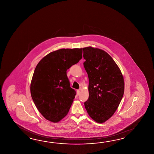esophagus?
Here are the masks:
<instances>
[{
	"label": "esophagus",
	"mask_w": 154,
	"mask_h": 154,
	"mask_svg": "<svg viewBox=\"0 0 154 154\" xmlns=\"http://www.w3.org/2000/svg\"><path fill=\"white\" fill-rule=\"evenodd\" d=\"M76 94H77V95H78V96L80 94V90H77V91H76Z\"/></svg>",
	"instance_id": "esophagus-1"
}]
</instances>
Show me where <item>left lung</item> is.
<instances>
[{"label":"left lung","instance_id":"1","mask_svg":"<svg viewBox=\"0 0 154 154\" xmlns=\"http://www.w3.org/2000/svg\"><path fill=\"white\" fill-rule=\"evenodd\" d=\"M84 66L88 75V100L85 107L90 117L102 123L115 113L125 91L121 71L104 51L91 47L82 48Z\"/></svg>","mask_w":154,"mask_h":154}]
</instances>
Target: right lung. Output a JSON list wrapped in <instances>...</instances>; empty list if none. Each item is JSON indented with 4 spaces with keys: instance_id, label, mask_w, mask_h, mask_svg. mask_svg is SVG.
Masks as SVG:
<instances>
[{
    "instance_id": "obj_1",
    "label": "right lung",
    "mask_w": 154,
    "mask_h": 154,
    "mask_svg": "<svg viewBox=\"0 0 154 154\" xmlns=\"http://www.w3.org/2000/svg\"><path fill=\"white\" fill-rule=\"evenodd\" d=\"M82 48L60 49L41 59L30 86L33 102L46 119L60 121L68 114L76 91L70 88L66 70L82 58Z\"/></svg>"
}]
</instances>
